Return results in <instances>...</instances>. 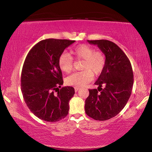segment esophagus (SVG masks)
<instances>
[{"mask_svg": "<svg viewBox=\"0 0 152 152\" xmlns=\"http://www.w3.org/2000/svg\"><path fill=\"white\" fill-rule=\"evenodd\" d=\"M79 89H80V88H78V87H74V91H75V92L78 91Z\"/></svg>", "mask_w": 152, "mask_h": 152, "instance_id": "obj_1", "label": "esophagus"}]
</instances>
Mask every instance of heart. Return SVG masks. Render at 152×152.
I'll return each instance as SVG.
<instances>
[{
    "instance_id": "1",
    "label": "heart",
    "mask_w": 152,
    "mask_h": 152,
    "mask_svg": "<svg viewBox=\"0 0 152 152\" xmlns=\"http://www.w3.org/2000/svg\"><path fill=\"white\" fill-rule=\"evenodd\" d=\"M71 53L77 60H84L82 66L83 71L75 72L67 77V85L75 87H83L91 82L95 76H99L103 71L106 64V57L101 51H95L88 45H78ZM58 66L64 73L68 74L73 69V59L68 53H64L58 58Z\"/></svg>"
}]
</instances>
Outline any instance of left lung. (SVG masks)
I'll list each match as a JSON object with an SVG mask.
<instances>
[{"label": "left lung", "mask_w": 152, "mask_h": 152, "mask_svg": "<svg viewBox=\"0 0 152 152\" xmlns=\"http://www.w3.org/2000/svg\"><path fill=\"white\" fill-rule=\"evenodd\" d=\"M96 45L106 57V64L85 101V112L90 117L106 121L121 111L131 96L133 84L132 64L119 46L109 40H88ZM104 86V88L102 86Z\"/></svg>", "instance_id": "left-lung-1"}]
</instances>
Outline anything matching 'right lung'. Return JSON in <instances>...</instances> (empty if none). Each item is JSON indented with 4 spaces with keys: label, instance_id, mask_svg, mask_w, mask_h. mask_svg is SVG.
<instances>
[{
    "label": "right lung",
    "instance_id": "obj_1",
    "mask_svg": "<svg viewBox=\"0 0 152 152\" xmlns=\"http://www.w3.org/2000/svg\"><path fill=\"white\" fill-rule=\"evenodd\" d=\"M74 42L42 40L33 46L25 58L20 77L21 92L28 108L40 119L57 122L68 114L69 101L75 92L72 86L58 88L64 83L58 58ZM56 89L58 91L55 94Z\"/></svg>",
    "mask_w": 152,
    "mask_h": 152
}]
</instances>
